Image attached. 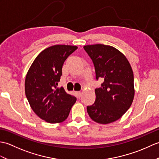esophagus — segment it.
Returning a JSON list of instances; mask_svg holds the SVG:
<instances>
[{
	"mask_svg": "<svg viewBox=\"0 0 159 159\" xmlns=\"http://www.w3.org/2000/svg\"><path fill=\"white\" fill-rule=\"evenodd\" d=\"M76 93L77 94V96H79V97H80V96H81V95H82V92H76Z\"/></svg>",
	"mask_w": 159,
	"mask_h": 159,
	"instance_id": "1",
	"label": "esophagus"
}]
</instances>
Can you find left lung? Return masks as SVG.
<instances>
[{"label":"left lung","instance_id":"8db88e82","mask_svg":"<svg viewBox=\"0 0 159 159\" xmlns=\"http://www.w3.org/2000/svg\"><path fill=\"white\" fill-rule=\"evenodd\" d=\"M83 48L92 59L96 79L104 80L101 87L95 89V102L87 107V113L97 123H112L122 117L133 103V70L124 54L113 46L93 44Z\"/></svg>","mask_w":159,"mask_h":159}]
</instances>
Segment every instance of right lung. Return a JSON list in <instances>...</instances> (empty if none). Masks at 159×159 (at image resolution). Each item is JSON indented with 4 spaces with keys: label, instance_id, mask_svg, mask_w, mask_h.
I'll use <instances>...</instances> for the list:
<instances>
[{
    "label": "right lung",
    "instance_id": "right-lung-1",
    "mask_svg": "<svg viewBox=\"0 0 159 159\" xmlns=\"http://www.w3.org/2000/svg\"><path fill=\"white\" fill-rule=\"evenodd\" d=\"M77 48L70 45L48 47L37 56L26 74V98L35 113L46 122H63L76 102L75 97L57 85L64 61Z\"/></svg>",
    "mask_w": 159,
    "mask_h": 159
}]
</instances>
